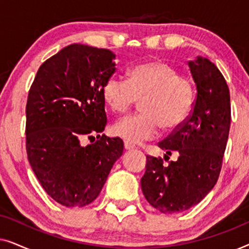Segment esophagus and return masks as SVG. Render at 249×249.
<instances>
[{"instance_id": "34e87169", "label": "esophagus", "mask_w": 249, "mask_h": 249, "mask_svg": "<svg viewBox=\"0 0 249 249\" xmlns=\"http://www.w3.org/2000/svg\"><path fill=\"white\" fill-rule=\"evenodd\" d=\"M124 149L125 151H132V149H135V145H132L128 142H124Z\"/></svg>"}]
</instances>
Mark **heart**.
Listing matches in <instances>:
<instances>
[{
	"label": "heart",
	"mask_w": 249,
	"mask_h": 249,
	"mask_svg": "<svg viewBox=\"0 0 249 249\" xmlns=\"http://www.w3.org/2000/svg\"><path fill=\"white\" fill-rule=\"evenodd\" d=\"M105 104L125 113L141 101L142 113L119 120L113 134L132 145L155 138L160 128L172 131L185 124L195 102L192 79L164 61H148L129 70L128 79L108 77L102 87Z\"/></svg>",
	"instance_id": "1"
}]
</instances>
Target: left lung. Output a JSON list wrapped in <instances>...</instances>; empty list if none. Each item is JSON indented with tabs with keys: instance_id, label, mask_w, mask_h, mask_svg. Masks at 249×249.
Returning a JSON list of instances; mask_svg holds the SVG:
<instances>
[{
	"instance_id": "left-lung-1",
	"label": "left lung",
	"mask_w": 249,
	"mask_h": 249,
	"mask_svg": "<svg viewBox=\"0 0 249 249\" xmlns=\"http://www.w3.org/2000/svg\"><path fill=\"white\" fill-rule=\"evenodd\" d=\"M196 84L194 107L185 124L159 142L176 162L146 156L142 190L151 205L164 214L180 213L198 204L215 186L226 151L231 120L227 81L205 57L189 62ZM165 155V156H168ZM170 159V158H169Z\"/></svg>"
}]
</instances>
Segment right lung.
<instances>
[{
	"label": "right lung",
	"mask_w": 249,
	"mask_h": 249,
	"mask_svg": "<svg viewBox=\"0 0 249 249\" xmlns=\"http://www.w3.org/2000/svg\"><path fill=\"white\" fill-rule=\"evenodd\" d=\"M110 50L64 47L37 71L26 105V149L44 190L61 205L83 207L100 195L124 152L107 125L102 87L115 71ZM98 139L83 146L81 138Z\"/></svg>",
	"instance_id": "1"
}]
</instances>
